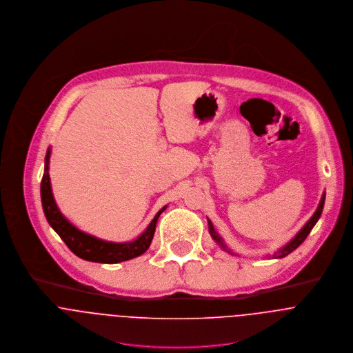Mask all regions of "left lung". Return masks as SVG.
I'll return each mask as SVG.
<instances>
[{"label":"left lung","instance_id":"obj_1","mask_svg":"<svg viewBox=\"0 0 353 353\" xmlns=\"http://www.w3.org/2000/svg\"><path fill=\"white\" fill-rule=\"evenodd\" d=\"M323 203H325V194L322 195V199H321V201H319V205H318V208H316V211L314 212L313 216L310 218V221L303 226V229L298 233V234L295 235V238H292V241L291 242H288L283 249H280L277 253H274V259H281V257H285L287 254H290L291 252H294L306 238H307V235L309 233L312 232V229L314 228V225L316 223V221L319 219V216H321V214H322V210H323ZM208 228H210V234L211 236L222 246V248H225L226 249V246H225V243H223V241H222V238L219 236V234L215 232V229H214V226H212V223H211V221H208Z\"/></svg>","mask_w":353,"mask_h":353}]
</instances>
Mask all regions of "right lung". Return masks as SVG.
Returning <instances> with one entry per match:
<instances>
[{"mask_svg": "<svg viewBox=\"0 0 353 353\" xmlns=\"http://www.w3.org/2000/svg\"><path fill=\"white\" fill-rule=\"evenodd\" d=\"M48 159H50V150L46 154V165H44V174L40 184V196H41V205L44 215L50 223V226L57 232L63 242L68 245V248L79 259H83L86 261L93 263H104V264H117L120 261L131 260L134 257H138L143 254L153 239V235L156 232L158 216L161 212L166 208L163 207L159 210L154 219L148 226L146 232L141 236H138L132 242L125 243H114V242H105L101 239H97L92 235L85 234L76 229L58 210L54 196L51 192V184H50V174H48Z\"/></svg>", "mask_w": 353, "mask_h": 353, "instance_id": "right-lung-1", "label": "right lung"}]
</instances>
